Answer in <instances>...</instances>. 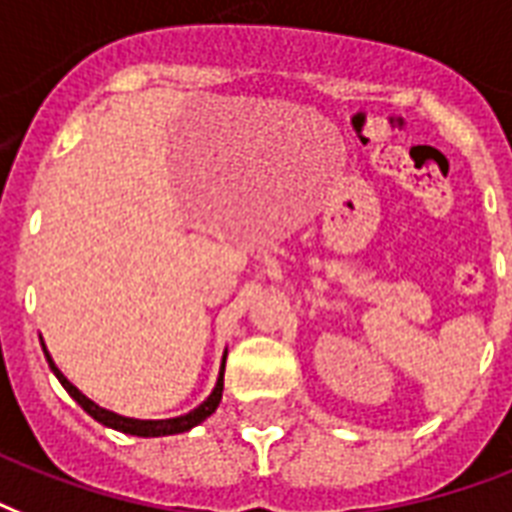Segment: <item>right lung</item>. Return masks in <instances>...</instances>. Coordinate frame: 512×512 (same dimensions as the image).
I'll return each mask as SVG.
<instances>
[{"label": "right lung", "mask_w": 512, "mask_h": 512, "mask_svg": "<svg viewBox=\"0 0 512 512\" xmlns=\"http://www.w3.org/2000/svg\"><path fill=\"white\" fill-rule=\"evenodd\" d=\"M42 350H45V358L47 363H50V368H53V374L58 376V382L66 387V392H69L71 398L77 400L79 406L85 408L87 414L95 419V422H101V425L112 427V430H120V433H128V435H141V438H160V435H176V433H186V430H192V427H197L200 422H205V419L211 417L213 411L219 408L221 403V392H224V363H227V355H224V363H221V371H219V379H216V387H213V392L208 395V398L202 400L200 406L194 408V411H189V414H184V417H173V419H130V417H120V414H114V411H109V408H101L98 403H93L90 398H85L82 392L74 387V384L66 379V376L58 371V366L53 363V358H50V352H47L45 342H42Z\"/></svg>", "instance_id": "add662e5"}]
</instances>
